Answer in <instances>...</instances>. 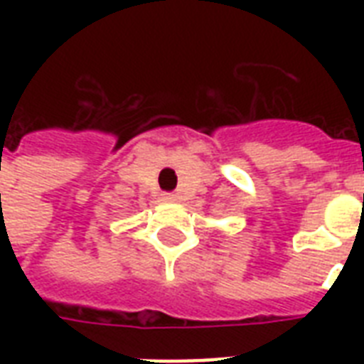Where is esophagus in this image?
I'll return each instance as SVG.
<instances>
[{
    "mask_svg": "<svg viewBox=\"0 0 364 364\" xmlns=\"http://www.w3.org/2000/svg\"><path fill=\"white\" fill-rule=\"evenodd\" d=\"M162 198H164L166 202H173V200H176V194H162Z\"/></svg>",
    "mask_w": 364,
    "mask_h": 364,
    "instance_id": "obj_1",
    "label": "esophagus"
}]
</instances>
